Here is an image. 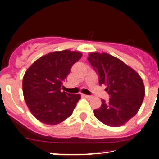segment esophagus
Returning a JSON list of instances; mask_svg holds the SVG:
<instances>
[{
    "instance_id": "34e87169",
    "label": "esophagus",
    "mask_w": 159,
    "mask_h": 159,
    "mask_svg": "<svg viewBox=\"0 0 159 159\" xmlns=\"http://www.w3.org/2000/svg\"><path fill=\"white\" fill-rule=\"evenodd\" d=\"M84 97L86 98H88V99H91V98H92L93 96H91V95H87V94H84Z\"/></svg>"
}]
</instances>
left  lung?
Instances as JSON below:
<instances>
[{"instance_id": "obj_1", "label": "left lung", "mask_w": 159, "mask_h": 159, "mask_svg": "<svg viewBox=\"0 0 159 159\" xmlns=\"http://www.w3.org/2000/svg\"><path fill=\"white\" fill-rule=\"evenodd\" d=\"M89 63L99 77V84L107 86L108 102L94 110V116L111 127L125 124L137 114L145 97L142 78L122 61L107 53L93 52L88 57Z\"/></svg>"}]
</instances>
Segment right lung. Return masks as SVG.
<instances>
[{"mask_svg":"<svg viewBox=\"0 0 159 159\" xmlns=\"http://www.w3.org/2000/svg\"><path fill=\"white\" fill-rule=\"evenodd\" d=\"M82 56L78 51H54L35 61L23 78V94L32 115L41 122L54 125L72 115L79 94L61 91L72 65Z\"/></svg>","mask_w":159,"mask_h":159,"instance_id":"obj_1","label":"right lung"}]
</instances>
